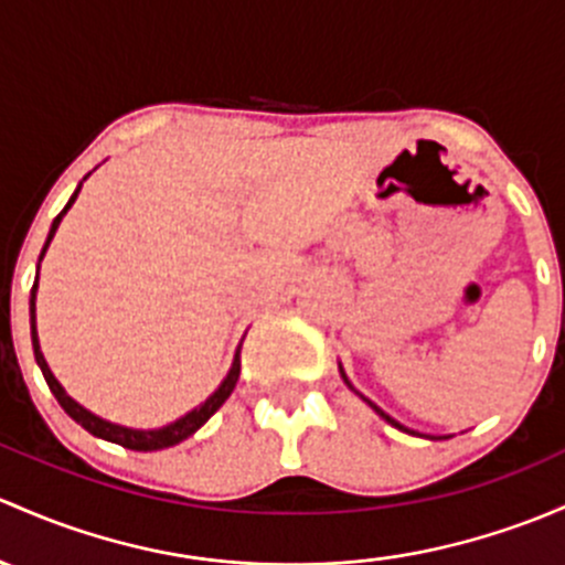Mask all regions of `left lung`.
Masks as SVG:
<instances>
[{"label":"left lung","instance_id":"1","mask_svg":"<svg viewBox=\"0 0 565 565\" xmlns=\"http://www.w3.org/2000/svg\"><path fill=\"white\" fill-rule=\"evenodd\" d=\"M338 371H341V376H343V382H347V387H349V390H354V387H352V382H349V379H347V373H343L341 362H338ZM354 392H358V390H354ZM358 395H360V392H358ZM360 397H362V401H365V403H367V406H371V408H373V412H376V414H379V417H382V419H387V423H390V425H395V427H397V430H403V433H414V430H408V427H403L401 423H397V419H392L387 412H382V408H379V406H376V403H371V401H367V397H365V395H360ZM433 438H436V436H433Z\"/></svg>","mask_w":565,"mask_h":565}]
</instances>
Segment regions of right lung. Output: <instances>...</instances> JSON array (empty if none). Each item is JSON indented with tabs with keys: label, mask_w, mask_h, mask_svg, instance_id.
Instances as JSON below:
<instances>
[{
	"label": "right lung",
	"mask_w": 565,
	"mask_h": 565,
	"mask_svg": "<svg viewBox=\"0 0 565 565\" xmlns=\"http://www.w3.org/2000/svg\"><path fill=\"white\" fill-rule=\"evenodd\" d=\"M83 181H86V178H83ZM83 181L78 183V189H75L73 198H70V203L64 205V211L58 213L56 218H53L51 233H47V241H45L43 252H40V259L45 257L47 246H51V241H53V235H56L58 224H62L64 213H67L70 207H73L75 198H78V192H81ZM38 278H40V265H38ZM34 300H38V281H34V287H32V298H29V322H32V347H34V360H38L40 371H43V376H45L47 387H51L53 395H56L58 406H62L64 412H67L70 417H73L75 423H78L81 427H86V430L92 433V436L105 438V441H113V444H121V447L135 449V452H157V449L175 447V444H181L183 438H189V436H192V433H198L200 427H203V425L207 423V419H211L213 414H216L218 408H222V403L227 401L230 395H233V390H235V384H237V376H241V347H243V341L237 343L235 358H233V365H230L227 376H224V382L218 384L216 392H213V395L207 397L205 403H200L198 408H192V412H186V414H183V417H178L175 423L162 425V427H153V430H138V427H127V425L108 423V419L97 417V414L88 412L86 406H81V403L75 401V397H70V395H67V390H64L62 384H58V379L53 376V371H51V367H47V362H45V358H43V352H40L38 317H34V311H38V306H34Z\"/></svg>",
	"instance_id": "right-lung-1"
}]
</instances>
